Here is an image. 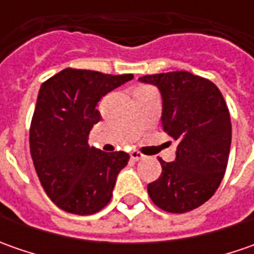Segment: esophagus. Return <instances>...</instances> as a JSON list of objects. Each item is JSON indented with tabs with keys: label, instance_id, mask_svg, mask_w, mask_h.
<instances>
[{
	"label": "esophagus",
	"instance_id": "esophagus-1",
	"mask_svg": "<svg viewBox=\"0 0 254 254\" xmlns=\"http://www.w3.org/2000/svg\"><path fill=\"white\" fill-rule=\"evenodd\" d=\"M130 157H131V160L132 161H140V160H142L144 158V154H141L140 151H131L130 152Z\"/></svg>",
	"mask_w": 254,
	"mask_h": 254
}]
</instances>
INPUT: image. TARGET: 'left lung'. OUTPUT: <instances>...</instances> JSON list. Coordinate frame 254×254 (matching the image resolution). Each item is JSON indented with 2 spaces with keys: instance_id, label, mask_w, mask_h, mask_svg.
<instances>
[{
  "instance_id": "8db88e82",
  "label": "left lung",
  "mask_w": 254,
  "mask_h": 254,
  "mask_svg": "<svg viewBox=\"0 0 254 254\" xmlns=\"http://www.w3.org/2000/svg\"><path fill=\"white\" fill-rule=\"evenodd\" d=\"M162 96V130L177 141L175 161L160 160V178L148 195L160 209L187 213L219 188L229 160L232 123L216 84L187 70L145 74Z\"/></svg>"
}]
</instances>
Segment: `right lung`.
I'll return each mask as SVG.
<instances>
[{
  "instance_id": "obj_1",
  "label": "right lung",
  "mask_w": 254,
  "mask_h": 254,
  "mask_svg": "<svg viewBox=\"0 0 254 254\" xmlns=\"http://www.w3.org/2000/svg\"><path fill=\"white\" fill-rule=\"evenodd\" d=\"M132 77L66 67L41 86L29 148L42 188L64 212L93 215L112 199L116 178L130 155L103 152L90 147L87 137L100 122V99Z\"/></svg>"
}]
</instances>
